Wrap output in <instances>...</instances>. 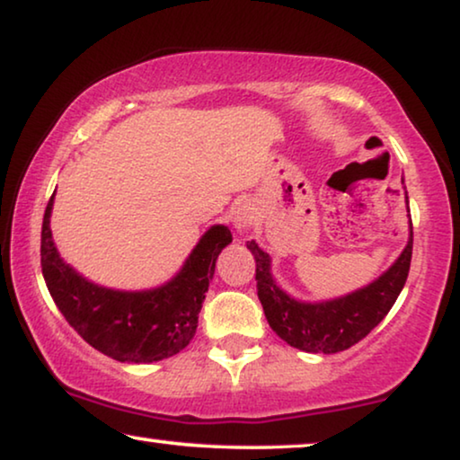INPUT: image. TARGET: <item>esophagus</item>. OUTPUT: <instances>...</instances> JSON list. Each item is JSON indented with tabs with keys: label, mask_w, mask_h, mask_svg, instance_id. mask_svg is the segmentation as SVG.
I'll return each instance as SVG.
<instances>
[{
	"label": "esophagus",
	"mask_w": 460,
	"mask_h": 460,
	"mask_svg": "<svg viewBox=\"0 0 460 460\" xmlns=\"http://www.w3.org/2000/svg\"><path fill=\"white\" fill-rule=\"evenodd\" d=\"M232 219H234V226L238 228V232H247L255 222L253 207H251V203H247V200H243V203L236 205L234 213H232Z\"/></svg>",
	"instance_id": "34e87169"
}]
</instances>
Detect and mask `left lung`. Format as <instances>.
Masks as SVG:
<instances>
[{
	"label": "left lung",
	"mask_w": 460,
	"mask_h": 460,
	"mask_svg": "<svg viewBox=\"0 0 460 460\" xmlns=\"http://www.w3.org/2000/svg\"><path fill=\"white\" fill-rule=\"evenodd\" d=\"M247 249L255 257L257 297L276 335L307 354H337L362 341L387 316L404 288L412 260V222L404 251L379 279L326 301L295 299L272 276V257L255 241H249Z\"/></svg>",
	"instance_id": "8db88e82"
}]
</instances>
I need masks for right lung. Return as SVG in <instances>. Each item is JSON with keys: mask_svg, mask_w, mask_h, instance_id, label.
<instances>
[{"mask_svg": "<svg viewBox=\"0 0 460 460\" xmlns=\"http://www.w3.org/2000/svg\"><path fill=\"white\" fill-rule=\"evenodd\" d=\"M52 207L54 194L43 213L41 272L66 323L93 349L119 362L150 364L184 349L197 332L217 257L232 243L228 226H211L165 285L119 291L87 280L62 260L49 228Z\"/></svg>", "mask_w": 460, "mask_h": 460, "instance_id": "obj_1", "label": "right lung"}]
</instances>
